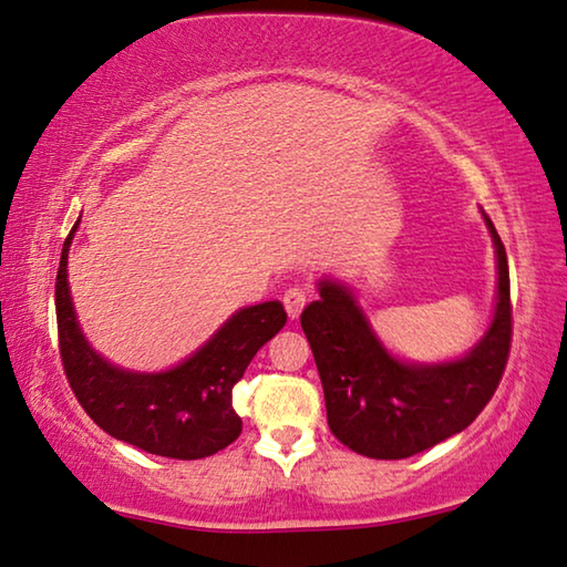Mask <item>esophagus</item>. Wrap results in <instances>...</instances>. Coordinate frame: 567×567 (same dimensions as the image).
Listing matches in <instances>:
<instances>
[{"mask_svg":"<svg viewBox=\"0 0 567 567\" xmlns=\"http://www.w3.org/2000/svg\"><path fill=\"white\" fill-rule=\"evenodd\" d=\"M282 302H285L287 315H290V320H297L307 305V292L302 290V287H290V290L285 292Z\"/></svg>","mask_w":567,"mask_h":567,"instance_id":"esophagus-1","label":"esophagus"}]
</instances>
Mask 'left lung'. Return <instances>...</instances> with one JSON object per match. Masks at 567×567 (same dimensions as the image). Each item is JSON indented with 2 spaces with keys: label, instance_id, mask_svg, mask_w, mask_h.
<instances>
[{
  "label": "left lung",
  "instance_id": "1",
  "mask_svg": "<svg viewBox=\"0 0 567 567\" xmlns=\"http://www.w3.org/2000/svg\"><path fill=\"white\" fill-rule=\"evenodd\" d=\"M497 255V305L491 330L463 360L400 362L382 348L348 287L320 282V300L302 312L318 364L328 425L354 453L402 460L463 433L501 385L513 340L507 255L491 219Z\"/></svg>",
  "mask_w": 567,
  "mask_h": 567
}]
</instances>
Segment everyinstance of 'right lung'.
<instances>
[{
    "label": "right lung",
    "mask_w": 567,
    "mask_h": 567,
    "mask_svg": "<svg viewBox=\"0 0 567 567\" xmlns=\"http://www.w3.org/2000/svg\"><path fill=\"white\" fill-rule=\"evenodd\" d=\"M74 229L76 225L62 247L54 305L60 358L76 402L104 433L152 455L199 460L235 443L243 420L233 408V388L257 350L285 328L282 302L235 312L213 340L167 372L120 370L90 348L76 324L66 285V252Z\"/></svg>",
    "instance_id": "right-lung-1"
}]
</instances>
